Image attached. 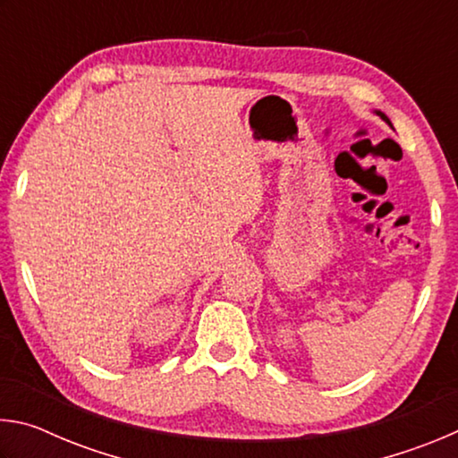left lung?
Returning <instances> with one entry per match:
<instances>
[{"instance_id": "8db88e82", "label": "left lung", "mask_w": 458, "mask_h": 458, "mask_svg": "<svg viewBox=\"0 0 458 458\" xmlns=\"http://www.w3.org/2000/svg\"><path fill=\"white\" fill-rule=\"evenodd\" d=\"M376 114H377V117H382V119H384V121L387 123V125H390V127H392V123H390V119H387V117H386V114H384L382 111H376Z\"/></svg>"}]
</instances>
